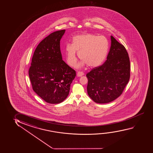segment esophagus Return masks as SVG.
Masks as SVG:
<instances>
[{
	"mask_svg": "<svg viewBox=\"0 0 153 153\" xmlns=\"http://www.w3.org/2000/svg\"><path fill=\"white\" fill-rule=\"evenodd\" d=\"M76 75H77V76H78V77H80V76H83L84 73L83 72H78Z\"/></svg>",
	"mask_w": 153,
	"mask_h": 153,
	"instance_id": "34e87169",
	"label": "esophagus"
}]
</instances>
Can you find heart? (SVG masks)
<instances>
[{"instance_id":"b5f03b06","label":"heart","mask_w":153,"mask_h":153,"mask_svg":"<svg viewBox=\"0 0 153 153\" xmlns=\"http://www.w3.org/2000/svg\"><path fill=\"white\" fill-rule=\"evenodd\" d=\"M108 42L105 37L93 34H84L74 37L73 44L65 46V55L68 63L74 66L77 61V54L82 61L76 65L77 68L86 64L90 68L100 65L106 59L108 51Z\"/></svg>"}]
</instances>
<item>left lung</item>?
<instances>
[{
    "mask_svg": "<svg viewBox=\"0 0 153 153\" xmlns=\"http://www.w3.org/2000/svg\"><path fill=\"white\" fill-rule=\"evenodd\" d=\"M110 39L105 62L86 74L88 95L98 104L108 103L119 97L130 76V59L126 48L112 36Z\"/></svg>",
    "mask_w": 153,
    "mask_h": 153,
    "instance_id": "8db88e82",
    "label": "left lung"
}]
</instances>
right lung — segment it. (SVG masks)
I'll use <instances>...</instances> for the list:
<instances>
[{
  "label": "right lung",
  "mask_w": 153,
  "mask_h": 153,
  "mask_svg": "<svg viewBox=\"0 0 153 153\" xmlns=\"http://www.w3.org/2000/svg\"><path fill=\"white\" fill-rule=\"evenodd\" d=\"M65 30L56 31L41 41L35 50L29 74L33 90L49 104L67 97L76 71L62 60L60 41Z\"/></svg>",
  "instance_id": "add662e5"
}]
</instances>
